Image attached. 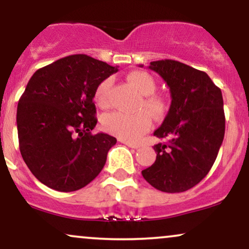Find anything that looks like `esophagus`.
Segmentation results:
<instances>
[{
    "label": "esophagus",
    "instance_id": "esophagus-1",
    "mask_svg": "<svg viewBox=\"0 0 249 249\" xmlns=\"http://www.w3.org/2000/svg\"><path fill=\"white\" fill-rule=\"evenodd\" d=\"M125 145H127L128 147H131V148H139L141 147V145H138V144H133V142H124Z\"/></svg>",
    "mask_w": 249,
    "mask_h": 249
}]
</instances>
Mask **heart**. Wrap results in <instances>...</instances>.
<instances>
[{
  "mask_svg": "<svg viewBox=\"0 0 249 249\" xmlns=\"http://www.w3.org/2000/svg\"><path fill=\"white\" fill-rule=\"evenodd\" d=\"M127 81L142 96H144L138 107L146 108L153 117L161 118L166 110V105L161 97L153 95L157 89L153 77L145 71H133L127 76ZM110 88L111 78L102 81L96 88L95 101L101 107H108ZM148 113L145 110H139L133 113H107L103 117V128L107 133L124 142H138L152 127V117L149 115L150 113Z\"/></svg>",
  "mask_w": 249,
  "mask_h": 249,
  "instance_id": "obj_1",
  "label": "heart"
}]
</instances>
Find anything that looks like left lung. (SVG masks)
<instances>
[{
	"mask_svg": "<svg viewBox=\"0 0 249 249\" xmlns=\"http://www.w3.org/2000/svg\"><path fill=\"white\" fill-rule=\"evenodd\" d=\"M148 69L166 82L172 101L164 122L153 133L168 141L154 145L156 161L142 174L161 192H184L210 172L224 141L221 90L206 72L178 61L151 62Z\"/></svg>",
	"mask_w": 249,
	"mask_h": 249,
	"instance_id": "left-lung-1",
	"label": "left lung"
}]
</instances>
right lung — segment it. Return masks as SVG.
I'll use <instances>...</instances> for the list:
<instances>
[{
	"label": "right lung",
	"instance_id": "add662e5",
	"mask_svg": "<svg viewBox=\"0 0 249 249\" xmlns=\"http://www.w3.org/2000/svg\"><path fill=\"white\" fill-rule=\"evenodd\" d=\"M118 71L87 55H71L38 69L17 105L22 158L45 186L72 192L87 186L107 162L115 137L92 134L96 88Z\"/></svg>",
	"mask_w": 249,
	"mask_h": 249
}]
</instances>
